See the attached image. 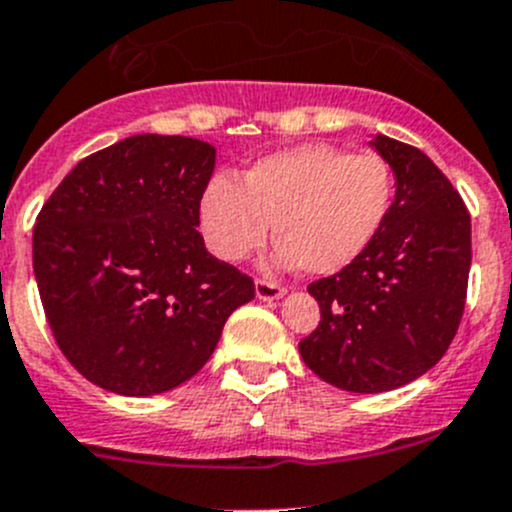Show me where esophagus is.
I'll list each match as a JSON object with an SVG mask.
<instances>
[{
  "instance_id": "esophagus-1",
  "label": "esophagus",
  "mask_w": 512,
  "mask_h": 512,
  "mask_svg": "<svg viewBox=\"0 0 512 512\" xmlns=\"http://www.w3.org/2000/svg\"><path fill=\"white\" fill-rule=\"evenodd\" d=\"M255 292L260 299H280L282 294H285V287L280 285V282L275 280H265V277H260V280L255 282Z\"/></svg>"
}]
</instances>
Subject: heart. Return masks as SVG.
<instances>
[{
	"label": "heart",
	"mask_w": 512,
	"mask_h": 512,
	"mask_svg": "<svg viewBox=\"0 0 512 512\" xmlns=\"http://www.w3.org/2000/svg\"><path fill=\"white\" fill-rule=\"evenodd\" d=\"M394 195V170L379 153L307 143L257 160L240 185L227 175L210 178L200 230L220 260L240 262L265 245L272 220L282 265L334 275L374 242Z\"/></svg>",
	"instance_id": "b5f03b06"
}]
</instances>
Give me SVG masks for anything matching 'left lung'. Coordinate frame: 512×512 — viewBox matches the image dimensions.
Segmentation results:
<instances>
[{
  "label": "left lung",
  "mask_w": 512,
  "mask_h": 512,
  "mask_svg": "<svg viewBox=\"0 0 512 512\" xmlns=\"http://www.w3.org/2000/svg\"><path fill=\"white\" fill-rule=\"evenodd\" d=\"M396 173L379 235L349 267L309 285L317 329L304 364L354 394L399 389L438 364L461 324L471 272V215L451 180L409 143L376 136Z\"/></svg>",
  "instance_id": "left-lung-1"
}]
</instances>
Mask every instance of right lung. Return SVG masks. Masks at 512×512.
Instances as JSON below:
<instances>
[{"instance_id":"right-lung-1","label":"right lung","mask_w":512,"mask_h":512,"mask_svg":"<svg viewBox=\"0 0 512 512\" xmlns=\"http://www.w3.org/2000/svg\"><path fill=\"white\" fill-rule=\"evenodd\" d=\"M215 160L198 138H123L76 163L36 215L46 322L101 389L153 396L183 384L255 297L252 277L210 255L198 232Z\"/></svg>"}]
</instances>
